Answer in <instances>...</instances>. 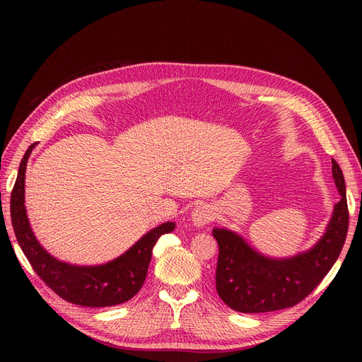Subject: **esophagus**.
Segmentation results:
<instances>
[{
  "label": "esophagus",
  "instance_id": "esophagus-1",
  "mask_svg": "<svg viewBox=\"0 0 362 362\" xmlns=\"http://www.w3.org/2000/svg\"><path fill=\"white\" fill-rule=\"evenodd\" d=\"M214 218V208L208 204H199L192 213V222L194 226H205Z\"/></svg>",
  "mask_w": 362,
  "mask_h": 362
}]
</instances>
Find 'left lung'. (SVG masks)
Masks as SVG:
<instances>
[{"mask_svg": "<svg viewBox=\"0 0 362 362\" xmlns=\"http://www.w3.org/2000/svg\"><path fill=\"white\" fill-rule=\"evenodd\" d=\"M332 175L341 199L325 235L311 250L288 259L259 255L245 240L223 228H214L218 245L216 290L221 299L238 313H270L298 305L327 275L341 252L349 210L343 172L332 158Z\"/></svg>", "mask_w": 362, "mask_h": 362, "instance_id": "obj_1", "label": "left lung"}]
</instances>
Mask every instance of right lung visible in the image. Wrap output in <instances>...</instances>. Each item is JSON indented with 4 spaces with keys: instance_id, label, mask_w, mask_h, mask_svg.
<instances>
[{
    "instance_id": "right-lung-1",
    "label": "right lung",
    "mask_w": 362,
    "mask_h": 362,
    "mask_svg": "<svg viewBox=\"0 0 362 362\" xmlns=\"http://www.w3.org/2000/svg\"><path fill=\"white\" fill-rule=\"evenodd\" d=\"M35 145L33 144L27 149L19 164L18 178L10 196L13 231L31 267L54 293L75 305L101 308L124 303L134 298L146 279L152 247L161 235L173 231L175 223L166 222L151 229L124 255L103 266H72L52 258L33 235L24 205L25 169Z\"/></svg>"
}]
</instances>
